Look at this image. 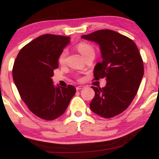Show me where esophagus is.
Wrapping results in <instances>:
<instances>
[{"instance_id": "obj_1", "label": "esophagus", "mask_w": 159, "mask_h": 159, "mask_svg": "<svg viewBox=\"0 0 159 159\" xmlns=\"http://www.w3.org/2000/svg\"><path fill=\"white\" fill-rule=\"evenodd\" d=\"M84 86H82V85H79V86H77V87H76V90H81V89H83L84 88Z\"/></svg>"}]
</instances>
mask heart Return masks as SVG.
Here are the masks:
<instances>
[{
  "instance_id": "b5f03b06",
  "label": "heart",
  "mask_w": 159,
  "mask_h": 159,
  "mask_svg": "<svg viewBox=\"0 0 159 159\" xmlns=\"http://www.w3.org/2000/svg\"><path fill=\"white\" fill-rule=\"evenodd\" d=\"M76 49H77L78 52L81 54V56L83 57L84 59L90 55L95 56V49L93 48V46L92 45H90V43H84V42L78 43V44L76 45ZM67 54H68V50H67V49H63L61 54H60L59 57H58V61H59V63H64L66 61V59Z\"/></svg>"
}]
</instances>
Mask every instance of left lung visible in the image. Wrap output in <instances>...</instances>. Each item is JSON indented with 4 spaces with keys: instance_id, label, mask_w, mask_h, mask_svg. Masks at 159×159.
<instances>
[{
    "instance_id": "left-lung-1",
    "label": "left lung",
    "mask_w": 159,
    "mask_h": 159,
    "mask_svg": "<svg viewBox=\"0 0 159 159\" xmlns=\"http://www.w3.org/2000/svg\"><path fill=\"white\" fill-rule=\"evenodd\" d=\"M81 38L99 45L102 61L94 68L95 79L105 78V87H92L91 111L104 118L121 114L138 93L143 76V60L135 43L112 30H99Z\"/></svg>"
}]
</instances>
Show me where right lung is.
Returning <instances> with one entry per match:
<instances>
[{
    "label": "right lung",
    "instance_id": "1",
    "mask_svg": "<svg viewBox=\"0 0 159 159\" xmlns=\"http://www.w3.org/2000/svg\"><path fill=\"white\" fill-rule=\"evenodd\" d=\"M69 43V36L44 34L25 45L14 63L12 77L20 96L41 119L61 116L75 94L73 86L54 87L52 79L60 54Z\"/></svg>",
    "mask_w": 159,
    "mask_h": 159
}]
</instances>
